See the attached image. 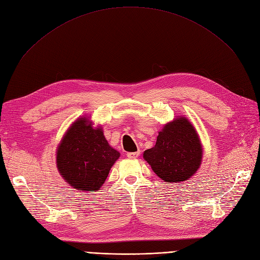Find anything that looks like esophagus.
<instances>
[{"mask_svg": "<svg viewBox=\"0 0 260 260\" xmlns=\"http://www.w3.org/2000/svg\"><path fill=\"white\" fill-rule=\"evenodd\" d=\"M140 155V152L139 151H137V152H128V153H126V156L128 157V158H136V157H138Z\"/></svg>", "mask_w": 260, "mask_h": 260, "instance_id": "1", "label": "esophagus"}]
</instances>
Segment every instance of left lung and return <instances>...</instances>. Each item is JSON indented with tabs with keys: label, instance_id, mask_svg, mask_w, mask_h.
I'll return each instance as SVG.
<instances>
[{
	"label": "left lung",
	"instance_id": "8db88e82",
	"mask_svg": "<svg viewBox=\"0 0 260 260\" xmlns=\"http://www.w3.org/2000/svg\"><path fill=\"white\" fill-rule=\"evenodd\" d=\"M143 158L168 184L190 178L202 160V145L192 124L186 118L168 123L158 134L154 148L146 150Z\"/></svg>",
	"mask_w": 260,
	"mask_h": 260
}]
</instances>
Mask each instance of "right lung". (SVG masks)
I'll use <instances>...</instances> for the list:
<instances>
[{"label": "right lung", "instance_id": "add662e5", "mask_svg": "<svg viewBox=\"0 0 260 260\" xmlns=\"http://www.w3.org/2000/svg\"><path fill=\"white\" fill-rule=\"evenodd\" d=\"M120 153L112 149L101 128L86 118L75 121L58 146V171L68 184L80 191L94 192L102 187Z\"/></svg>", "mask_w": 260, "mask_h": 260}]
</instances>
